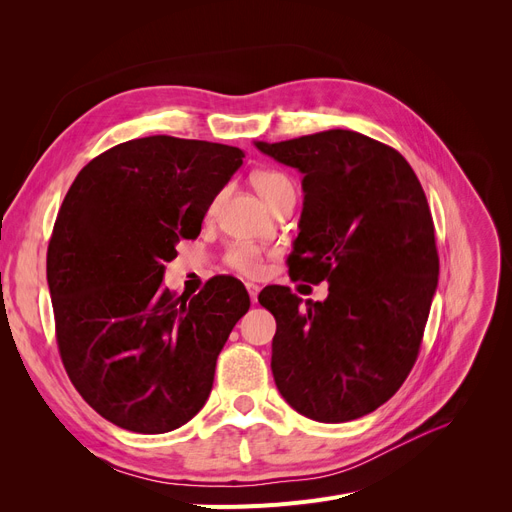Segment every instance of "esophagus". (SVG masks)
<instances>
[{
    "mask_svg": "<svg viewBox=\"0 0 512 512\" xmlns=\"http://www.w3.org/2000/svg\"><path fill=\"white\" fill-rule=\"evenodd\" d=\"M247 290H249L251 303H257V297H259V286H257V284H253V282H247Z\"/></svg>",
    "mask_w": 512,
    "mask_h": 512,
    "instance_id": "obj_1",
    "label": "esophagus"
}]
</instances>
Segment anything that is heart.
I'll list each match as a JSON object with an SVG mask.
<instances>
[{"instance_id": "heart-1", "label": "heart", "mask_w": 512, "mask_h": 512, "mask_svg": "<svg viewBox=\"0 0 512 512\" xmlns=\"http://www.w3.org/2000/svg\"><path fill=\"white\" fill-rule=\"evenodd\" d=\"M251 182L261 199L272 209L288 197H297V193H294V182L278 170H259L251 176ZM226 263L240 274L257 276L263 270V255L257 247L247 245V242H238V245L228 249Z\"/></svg>"}]
</instances>
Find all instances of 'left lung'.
Returning <instances> with one entry per match:
<instances>
[{
  "label": "left lung",
  "mask_w": 512,
  "mask_h": 512,
  "mask_svg": "<svg viewBox=\"0 0 512 512\" xmlns=\"http://www.w3.org/2000/svg\"><path fill=\"white\" fill-rule=\"evenodd\" d=\"M255 147L303 174L292 280L330 284L324 303L305 305L286 286L261 290L259 303L276 317V386L309 419H359L407 380L438 286L421 182L396 149L355 130Z\"/></svg>",
  "instance_id": "8db88e82"
}]
</instances>
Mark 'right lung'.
<instances>
[{
  "label": "right lung",
  "instance_id": "obj_1",
  "mask_svg": "<svg viewBox=\"0 0 512 512\" xmlns=\"http://www.w3.org/2000/svg\"><path fill=\"white\" fill-rule=\"evenodd\" d=\"M238 147L157 134L120 143L78 172L47 249L56 338L78 394L107 421L166 434L191 421L251 299L215 276L195 297L161 288L166 261L232 174Z\"/></svg>",
  "mask_w": 512,
  "mask_h": 512
}]
</instances>
